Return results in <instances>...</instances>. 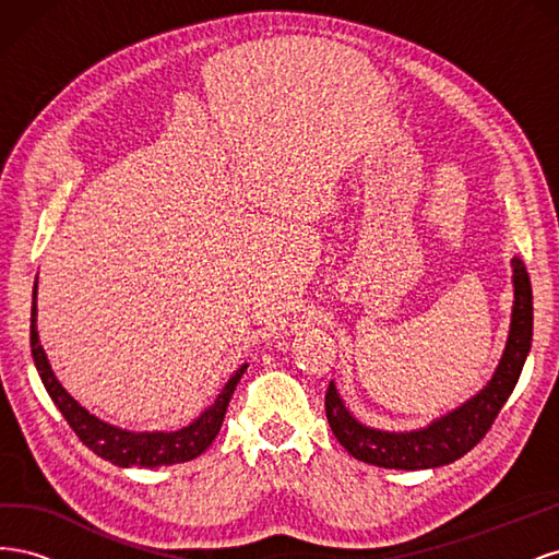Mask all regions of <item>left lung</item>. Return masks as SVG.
I'll list each match as a JSON object with an SVG mask.
<instances>
[{
	"mask_svg": "<svg viewBox=\"0 0 559 559\" xmlns=\"http://www.w3.org/2000/svg\"><path fill=\"white\" fill-rule=\"evenodd\" d=\"M513 265V314L511 331L506 341L503 357L495 370L492 380L485 389L462 403L460 408L433 419L429 427L417 431H380L370 429L354 417L337 394L331 382L326 389V417L333 436L354 460L376 464L382 468H436L452 464L468 450L476 448L489 427L495 425L503 403L509 401L511 392L522 373L524 359L532 347L534 329V302L532 284L527 267L520 259L511 261Z\"/></svg>",
	"mask_w": 559,
	"mask_h": 559,
	"instance_id": "obj_1",
	"label": "left lung"
}]
</instances>
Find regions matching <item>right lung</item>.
Returning a JSON list of instances; mask_svg holds the SVG:
<instances>
[{"instance_id":"right-lung-1","label":"right lung","mask_w":559,"mask_h":559,"mask_svg":"<svg viewBox=\"0 0 559 559\" xmlns=\"http://www.w3.org/2000/svg\"><path fill=\"white\" fill-rule=\"evenodd\" d=\"M29 345H32V359L39 370V378L46 386L48 396L53 399L58 411L67 419V425L74 429L79 441L88 445L97 456L116 464V466H142V468H156V466H170L191 462L198 454L205 452L216 438L218 429L224 425V415L230 403V396L238 386L247 364L235 370L233 378L222 389V394L210 408L193 419L189 427H181L179 431H126L114 425H107L99 417L91 415L83 405H79L67 389L58 382L56 373L50 370L46 359V352L39 343L37 333V284L32 292V319H29Z\"/></svg>"}]
</instances>
